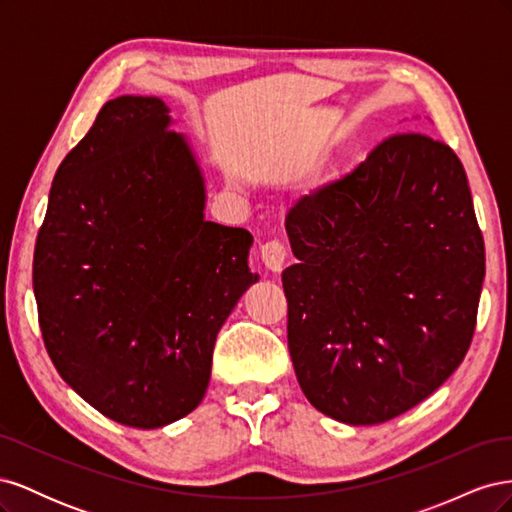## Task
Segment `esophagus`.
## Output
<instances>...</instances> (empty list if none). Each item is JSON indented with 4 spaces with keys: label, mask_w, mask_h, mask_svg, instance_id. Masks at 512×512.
<instances>
[{
    "label": "esophagus",
    "mask_w": 512,
    "mask_h": 512,
    "mask_svg": "<svg viewBox=\"0 0 512 512\" xmlns=\"http://www.w3.org/2000/svg\"><path fill=\"white\" fill-rule=\"evenodd\" d=\"M286 247L280 241H269L260 247V260L265 262V267L273 273H280L286 262Z\"/></svg>",
    "instance_id": "1"
}]
</instances>
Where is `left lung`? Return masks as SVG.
<instances>
[{
  "mask_svg": "<svg viewBox=\"0 0 512 512\" xmlns=\"http://www.w3.org/2000/svg\"><path fill=\"white\" fill-rule=\"evenodd\" d=\"M297 265L282 273L301 391L346 425L421 404L466 356L485 243L466 170L421 134L378 145L286 218Z\"/></svg>",
  "mask_w": 512,
  "mask_h": 512,
  "instance_id": "8db88e82",
  "label": "left lung"
}]
</instances>
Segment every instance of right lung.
<instances>
[{
  "instance_id": "add662e5",
  "label": "right lung",
  "mask_w": 512,
  "mask_h": 512,
  "mask_svg": "<svg viewBox=\"0 0 512 512\" xmlns=\"http://www.w3.org/2000/svg\"><path fill=\"white\" fill-rule=\"evenodd\" d=\"M156 96L108 100L59 164L34 252L59 376L113 421L158 429L203 401L254 237L205 220L207 183Z\"/></svg>"
}]
</instances>
